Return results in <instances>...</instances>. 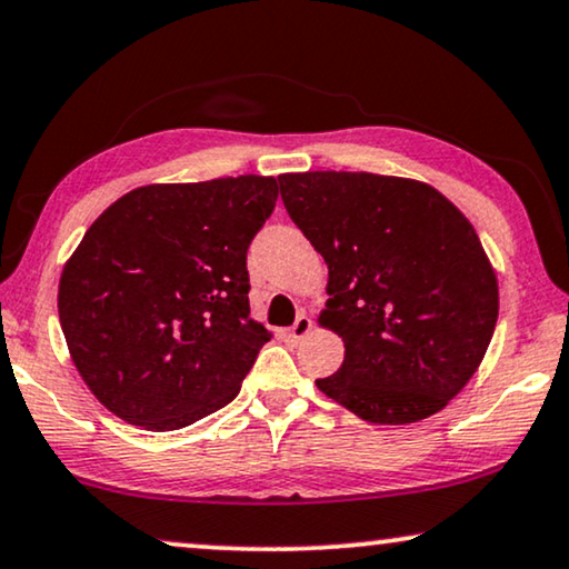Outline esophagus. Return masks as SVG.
<instances>
[{
	"label": "esophagus",
	"mask_w": 569,
	"mask_h": 569,
	"mask_svg": "<svg viewBox=\"0 0 569 569\" xmlns=\"http://www.w3.org/2000/svg\"><path fill=\"white\" fill-rule=\"evenodd\" d=\"M310 331H312V320L302 312V316H298V320H295V323L287 328V336H290L292 341H302Z\"/></svg>",
	"instance_id": "esophagus-1"
}]
</instances>
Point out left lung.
<instances>
[{
  "label": "left lung",
  "mask_w": 569,
  "mask_h": 569,
  "mask_svg": "<svg viewBox=\"0 0 569 569\" xmlns=\"http://www.w3.org/2000/svg\"><path fill=\"white\" fill-rule=\"evenodd\" d=\"M284 208L328 264L318 323L343 365L318 390L369 423L439 413L482 365L498 277L475 228L439 189L369 171L279 174Z\"/></svg>",
  "instance_id": "obj_1"
}]
</instances>
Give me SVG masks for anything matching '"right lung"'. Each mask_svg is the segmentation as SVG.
<instances>
[{"instance_id":"1","label":"right lung","mask_w":569,"mask_h":569,"mask_svg":"<svg viewBox=\"0 0 569 569\" xmlns=\"http://www.w3.org/2000/svg\"><path fill=\"white\" fill-rule=\"evenodd\" d=\"M274 177L146 184L114 200L63 264L59 318L81 380L146 431H177L241 390L271 333L249 316L246 251Z\"/></svg>"}]
</instances>
